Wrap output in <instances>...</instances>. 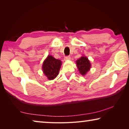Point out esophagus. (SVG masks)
Masks as SVG:
<instances>
[{"mask_svg": "<svg viewBox=\"0 0 129 129\" xmlns=\"http://www.w3.org/2000/svg\"><path fill=\"white\" fill-rule=\"evenodd\" d=\"M64 60H71V57H70L69 56H65V57H64Z\"/></svg>", "mask_w": 129, "mask_h": 129, "instance_id": "obj_1", "label": "esophagus"}]
</instances>
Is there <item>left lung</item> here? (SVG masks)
I'll use <instances>...</instances> for the list:
<instances>
[{
	"mask_svg": "<svg viewBox=\"0 0 129 129\" xmlns=\"http://www.w3.org/2000/svg\"><path fill=\"white\" fill-rule=\"evenodd\" d=\"M76 64L80 73L82 75H85L91 67L90 61L85 56H82L76 61Z\"/></svg>",
	"mask_w": 129,
	"mask_h": 129,
	"instance_id": "left-lung-1",
	"label": "left lung"
}]
</instances>
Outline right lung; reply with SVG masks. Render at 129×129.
Wrapping results in <instances>:
<instances>
[{
  "instance_id": "right-lung-1",
  "label": "right lung",
  "mask_w": 129,
  "mask_h": 129,
  "mask_svg": "<svg viewBox=\"0 0 129 129\" xmlns=\"http://www.w3.org/2000/svg\"><path fill=\"white\" fill-rule=\"evenodd\" d=\"M61 61L54 58L53 56H48L43 64V72L49 80L57 77L59 72Z\"/></svg>"
}]
</instances>
